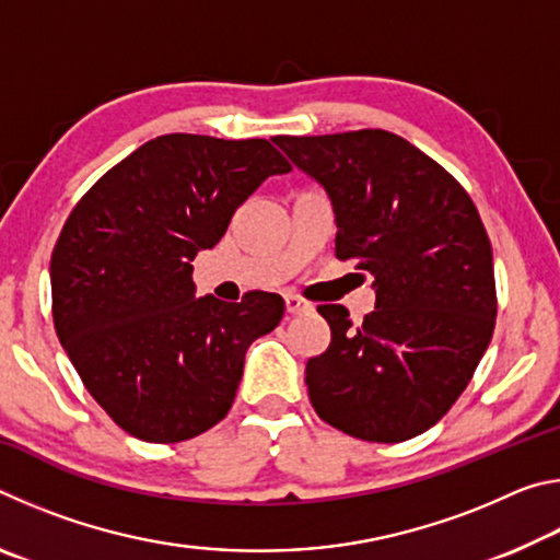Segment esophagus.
<instances>
[{
	"label": "esophagus",
	"instance_id": "esophagus-1",
	"mask_svg": "<svg viewBox=\"0 0 560 560\" xmlns=\"http://www.w3.org/2000/svg\"><path fill=\"white\" fill-rule=\"evenodd\" d=\"M283 301H287V311L291 316H301V314H308V311H314V303H308L301 296H291V293Z\"/></svg>",
	"mask_w": 560,
	"mask_h": 560
}]
</instances>
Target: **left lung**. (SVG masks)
<instances>
[{
  "label": "left lung",
  "instance_id": "1",
  "mask_svg": "<svg viewBox=\"0 0 560 560\" xmlns=\"http://www.w3.org/2000/svg\"><path fill=\"white\" fill-rule=\"evenodd\" d=\"M273 143L328 192L336 257L358 259L375 279V311L358 328L338 303L318 306L330 346L306 363L311 405L350 438H417L457 402L494 334V259L477 207L395 132Z\"/></svg>",
  "mask_w": 560,
  "mask_h": 560
}]
</instances>
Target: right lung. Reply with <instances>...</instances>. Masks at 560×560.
<instances>
[{
    "instance_id": "add662e5",
    "label": "right lung",
    "mask_w": 560,
    "mask_h": 560,
    "mask_svg": "<svg viewBox=\"0 0 560 560\" xmlns=\"http://www.w3.org/2000/svg\"><path fill=\"white\" fill-rule=\"evenodd\" d=\"M289 170L264 138L170 132L71 210L51 254L54 328L93 400L132 438L183 442L230 412L246 348L279 326L283 299H195L189 261L264 179Z\"/></svg>"
}]
</instances>
